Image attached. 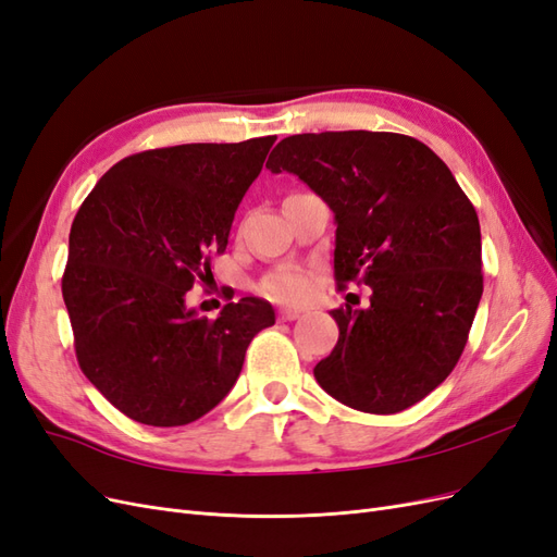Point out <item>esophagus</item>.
Masks as SVG:
<instances>
[{"label": "esophagus", "instance_id": "1", "mask_svg": "<svg viewBox=\"0 0 557 557\" xmlns=\"http://www.w3.org/2000/svg\"><path fill=\"white\" fill-rule=\"evenodd\" d=\"M299 315H301V311H297V309H281L278 311V320H283V323H285V320H295Z\"/></svg>", "mask_w": 557, "mask_h": 557}]
</instances>
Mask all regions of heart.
<instances>
[{
  "mask_svg": "<svg viewBox=\"0 0 557 557\" xmlns=\"http://www.w3.org/2000/svg\"><path fill=\"white\" fill-rule=\"evenodd\" d=\"M311 290V281L305 272L299 269H281V272L267 274L260 281V293L267 295L269 299L274 301H301Z\"/></svg>",
  "mask_w": 557,
  "mask_h": 557,
  "instance_id": "b5f03b06",
  "label": "heart"
}]
</instances>
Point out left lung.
<instances>
[{
	"instance_id": "obj_1",
	"label": "left lung",
	"mask_w": 557,
	"mask_h": 557,
	"mask_svg": "<svg viewBox=\"0 0 557 557\" xmlns=\"http://www.w3.org/2000/svg\"><path fill=\"white\" fill-rule=\"evenodd\" d=\"M267 166L297 174L334 211L336 288H372L367 309L330 311L339 342L315 381L364 413L413 407L458 364L479 309L474 205L432 148L397 132L295 134Z\"/></svg>"
}]
</instances>
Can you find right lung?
<instances>
[{"label":"right lung","mask_w":557,"mask_h":557,"mask_svg":"<svg viewBox=\"0 0 557 557\" xmlns=\"http://www.w3.org/2000/svg\"><path fill=\"white\" fill-rule=\"evenodd\" d=\"M276 137L134 153L97 181L72 223L62 297L81 372L141 425L209 413L237 381L246 348L274 325L260 297L197 318L185 293L223 256L242 197Z\"/></svg>","instance_id":"1"}]
</instances>
